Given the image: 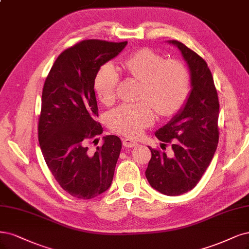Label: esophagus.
Segmentation results:
<instances>
[{
    "mask_svg": "<svg viewBox=\"0 0 249 249\" xmlns=\"http://www.w3.org/2000/svg\"><path fill=\"white\" fill-rule=\"evenodd\" d=\"M123 144L124 147H128V148H133V147H136L137 145H138V143H137V141L133 140V139H130V138H125L123 140Z\"/></svg>",
    "mask_w": 249,
    "mask_h": 249,
    "instance_id": "1",
    "label": "esophagus"
}]
</instances>
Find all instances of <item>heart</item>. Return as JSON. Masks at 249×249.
Returning a JSON list of instances; mask_svg holds the SVG:
<instances>
[{
	"label": "heart",
	"instance_id": "b5f03b06",
	"mask_svg": "<svg viewBox=\"0 0 249 249\" xmlns=\"http://www.w3.org/2000/svg\"><path fill=\"white\" fill-rule=\"evenodd\" d=\"M127 77L141 82L139 99L134 104H123L108 114V125L115 133L135 137L151 125L156 112L162 117L177 114L190 93V73L178 61H166L160 53L142 48L127 55L121 63ZM119 76L111 64H104L93 79L98 98L106 105L113 103Z\"/></svg>",
	"mask_w": 249,
	"mask_h": 249
}]
</instances>
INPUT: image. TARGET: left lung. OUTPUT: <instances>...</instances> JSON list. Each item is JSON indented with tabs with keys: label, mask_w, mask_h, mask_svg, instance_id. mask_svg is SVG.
Wrapping results in <instances>:
<instances>
[{
	"label": "left lung",
	"mask_w": 249,
	"mask_h": 249,
	"mask_svg": "<svg viewBox=\"0 0 249 249\" xmlns=\"http://www.w3.org/2000/svg\"><path fill=\"white\" fill-rule=\"evenodd\" d=\"M178 47L191 72L192 90L182 109L156 132L157 138L172 143V154L149 147L151 159L145 175L149 184L167 196H179L198 184L218 143L219 103L207 63L183 43Z\"/></svg>",
	"instance_id": "left-lung-1"
}]
</instances>
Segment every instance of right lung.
Wrapping results in <instances>:
<instances>
[{
    "mask_svg": "<svg viewBox=\"0 0 249 249\" xmlns=\"http://www.w3.org/2000/svg\"><path fill=\"white\" fill-rule=\"evenodd\" d=\"M127 42L84 40L57 56L42 91L38 139L57 183L77 199L89 200L112 182L122 149L117 136L104 137L95 153L88 143L103 133L93 79L100 67L122 53Z\"/></svg>",
    "mask_w": 249,
    "mask_h": 249,
    "instance_id": "obj_1",
    "label": "right lung"
}]
</instances>
